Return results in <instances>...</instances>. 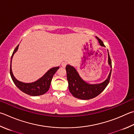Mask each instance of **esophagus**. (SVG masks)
<instances>
[{"label": "esophagus", "mask_w": 134, "mask_h": 134, "mask_svg": "<svg viewBox=\"0 0 134 134\" xmlns=\"http://www.w3.org/2000/svg\"><path fill=\"white\" fill-rule=\"evenodd\" d=\"M67 64V62H63L62 63V66L63 67H66Z\"/></svg>", "instance_id": "esophagus-1"}]
</instances>
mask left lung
I'll return each mask as SVG.
<instances>
[{"label":"left lung","mask_w":134,"mask_h":134,"mask_svg":"<svg viewBox=\"0 0 134 134\" xmlns=\"http://www.w3.org/2000/svg\"><path fill=\"white\" fill-rule=\"evenodd\" d=\"M98 40L99 44L105 47L102 40L96 37ZM108 51V50H107ZM108 64L112 68V64L110 56L108 51ZM67 72V79L69 82V89L70 92L74 97L81 99H90L94 98L103 92L108 84L110 80L111 70L109 72L108 76L105 81L99 84H91L87 83L82 80L75 68L68 64L65 67Z\"/></svg>","instance_id":"obj_1"}]
</instances>
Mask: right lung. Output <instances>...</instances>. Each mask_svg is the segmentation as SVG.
I'll list each match as a JSON object with an SVG mask.
<instances>
[{
	"label": "right lung",
	"mask_w": 134,
	"mask_h": 134,
	"mask_svg": "<svg viewBox=\"0 0 134 134\" xmlns=\"http://www.w3.org/2000/svg\"><path fill=\"white\" fill-rule=\"evenodd\" d=\"M19 44L17 46L14 50L12 54L10 61V74L12 79L13 80L14 84L16 87L23 92L26 94H28L31 96H38L45 94L50 88L51 82L53 79V77L57 70L59 69V67H53L48 70L43 76L37 80V81L30 83H26L17 80L13 75L12 70V61L13 59V55L18 50Z\"/></svg>",
	"instance_id": "obj_1"
}]
</instances>
